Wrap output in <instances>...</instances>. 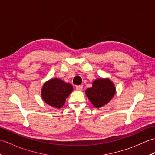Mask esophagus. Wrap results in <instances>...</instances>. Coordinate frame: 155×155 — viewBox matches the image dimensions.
<instances>
[{
	"label": "esophagus",
	"mask_w": 155,
	"mask_h": 155,
	"mask_svg": "<svg viewBox=\"0 0 155 155\" xmlns=\"http://www.w3.org/2000/svg\"><path fill=\"white\" fill-rule=\"evenodd\" d=\"M83 85H78V86L76 87V89L78 90V91H81L83 89Z\"/></svg>",
	"instance_id": "34e87169"
}]
</instances>
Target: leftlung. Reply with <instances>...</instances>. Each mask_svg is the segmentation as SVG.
Wrapping results in <instances>:
<instances>
[{
	"label": "left lung",
	"mask_w": 155,
	"mask_h": 155,
	"mask_svg": "<svg viewBox=\"0 0 155 155\" xmlns=\"http://www.w3.org/2000/svg\"><path fill=\"white\" fill-rule=\"evenodd\" d=\"M94 107L100 108L109 102L115 94V87L109 79L99 78L94 81L93 87L85 91Z\"/></svg>",
	"instance_id": "8db88e82"
}]
</instances>
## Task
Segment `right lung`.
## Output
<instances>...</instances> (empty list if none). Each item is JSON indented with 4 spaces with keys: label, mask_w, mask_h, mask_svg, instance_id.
<instances>
[{
    "label": "right lung",
    "mask_w": 155,
    "mask_h": 155,
    "mask_svg": "<svg viewBox=\"0 0 155 155\" xmlns=\"http://www.w3.org/2000/svg\"><path fill=\"white\" fill-rule=\"evenodd\" d=\"M73 90L72 86L58 78H53L45 83L42 89V98L50 106L60 108Z\"/></svg>",
    "instance_id": "obj_1"
}]
</instances>
